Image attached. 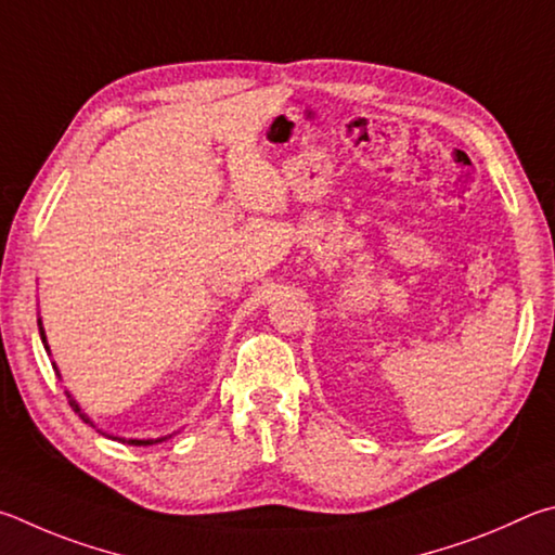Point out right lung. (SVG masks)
<instances>
[{"label": "right lung", "instance_id": "right-lung-1", "mask_svg": "<svg viewBox=\"0 0 555 555\" xmlns=\"http://www.w3.org/2000/svg\"><path fill=\"white\" fill-rule=\"evenodd\" d=\"M38 334H41V341H43V348L48 351V356H51V348H48V341H46V332H43V322H41V317H38ZM53 371L61 375V371H57L55 367V363H53ZM67 395V402H70V406L75 410V414H80V420L85 422V424H90V426H94V422L90 420V416H87L82 410H80V404H77V400H73V395L70 392H65ZM96 429V426H94ZM100 431V429H96ZM100 434H104V431H100ZM106 436V434H104ZM170 436H175V434H170ZM170 436H160V439H119V436H109V439H114V441H121V443H129V446H153V443H160V441H168Z\"/></svg>", "mask_w": 555, "mask_h": 555}]
</instances>
